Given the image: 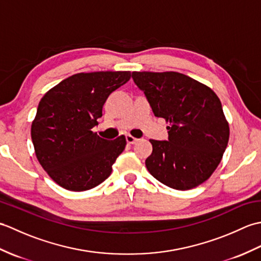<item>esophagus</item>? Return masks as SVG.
Here are the masks:
<instances>
[{"mask_svg": "<svg viewBox=\"0 0 261 261\" xmlns=\"http://www.w3.org/2000/svg\"><path fill=\"white\" fill-rule=\"evenodd\" d=\"M125 139H126V142L129 143V145H135V143L138 141V139L137 138H135V137H132L131 135H127L126 137H125Z\"/></svg>", "mask_w": 261, "mask_h": 261, "instance_id": "esophagus-1", "label": "esophagus"}]
</instances>
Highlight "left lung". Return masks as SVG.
<instances>
[{"label": "left lung", "mask_w": 261, "mask_h": 261, "mask_svg": "<svg viewBox=\"0 0 261 261\" xmlns=\"http://www.w3.org/2000/svg\"><path fill=\"white\" fill-rule=\"evenodd\" d=\"M154 116L168 122V140L150 139L149 173L166 186L187 191L207 180L228 146L230 127L218 95L177 71H132Z\"/></svg>", "instance_id": "obj_1"}]
</instances>
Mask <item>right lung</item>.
I'll use <instances>...</instances> for the list:
<instances>
[{
  "mask_svg": "<svg viewBox=\"0 0 261 261\" xmlns=\"http://www.w3.org/2000/svg\"><path fill=\"white\" fill-rule=\"evenodd\" d=\"M130 77V71L79 73L40 99L31 139L39 164L59 186L87 191L112 173V165L125 148V137L105 140L92 129L110 94Z\"/></svg>",
  "mask_w": 261,
  "mask_h": 261,
  "instance_id": "obj_1",
  "label": "right lung"
}]
</instances>
